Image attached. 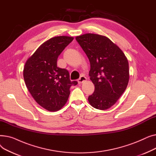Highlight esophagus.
<instances>
[{
	"label": "esophagus",
	"mask_w": 156,
	"mask_h": 156,
	"mask_svg": "<svg viewBox=\"0 0 156 156\" xmlns=\"http://www.w3.org/2000/svg\"><path fill=\"white\" fill-rule=\"evenodd\" d=\"M87 80V78L84 76H80V78L78 80V82L79 84H81L83 83V82H85V81Z\"/></svg>",
	"instance_id": "esophagus-1"
}]
</instances>
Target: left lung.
<instances>
[{
	"instance_id": "obj_1",
	"label": "left lung",
	"mask_w": 156,
	"mask_h": 156,
	"mask_svg": "<svg viewBox=\"0 0 156 156\" xmlns=\"http://www.w3.org/2000/svg\"><path fill=\"white\" fill-rule=\"evenodd\" d=\"M76 40L90 63V79L94 92L88 98L92 107L106 110L115 104L129 81V65L125 54L112 41L103 35L86 34Z\"/></svg>"
}]
</instances>
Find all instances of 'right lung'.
Returning a JSON list of instances; mask_svg holds the SVG:
<instances>
[{
  "label": "right lung",
  "mask_w": 156,
  "mask_h": 156,
  "mask_svg": "<svg viewBox=\"0 0 156 156\" xmlns=\"http://www.w3.org/2000/svg\"><path fill=\"white\" fill-rule=\"evenodd\" d=\"M73 37L59 36L43 43L27 61L23 77L28 91L35 101L49 111L61 109L66 103L71 86L78 84L71 81L66 69L57 66V60Z\"/></svg>",
  "instance_id": "obj_1"
}]
</instances>
